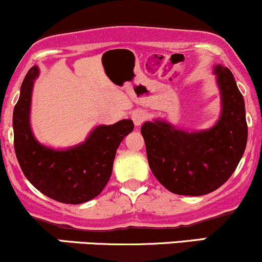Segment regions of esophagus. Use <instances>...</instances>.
<instances>
[{
	"label": "esophagus",
	"mask_w": 262,
	"mask_h": 262,
	"mask_svg": "<svg viewBox=\"0 0 262 262\" xmlns=\"http://www.w3.org/2000/svg\"><path fill=\"white\" fill-rule=\"evenodd\" d=\"M132 118H133L134 124L138 127V125L143 124V123L146 121V118H148V113L143 110H137L133 113V116H132Z\"/></svg>",
	"instance_id": "1"
}]
</instances>
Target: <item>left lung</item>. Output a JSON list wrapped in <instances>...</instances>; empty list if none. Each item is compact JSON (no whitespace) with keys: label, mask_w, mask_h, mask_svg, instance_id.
<instances>
[{"label":"left lung","mask_w":262,"mask_h":262,"mask_svg":"<svg viewBox=\"0 0 262 262\" xmlns=\"http://www.w3.org/2000/svg\"><path fill=\"white\" fill-rule=\"evenodd\" d=\"M214 74L222 97L214 127L186 132L159 119L141 127L150 169L172 193L202 196L215 191L233 175L245 151L244 98L229 69L217 65Z\"/></svg>","instance_id":"obj_1"}]
</instances>
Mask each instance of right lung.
<instances>
[{"instance_id": "add662e5", "label": "right lung", "mask_w": 262, "mask_h": 262, "mask_svg": "<svg viewBox=\"0 0 262 262\" xmlns=\"http://www.w3.org/2000/svg\"><path fill=\"white\" fill-rule=\"evenodd\" d=\"M39 69L33 66L20 86L13 111L14 151L28 181L45 196L61 203L80 204L97 197L112 175L117 149L133 130L130 119L98 125L89 138L68 150L39 144L29 124L32 90Z\"/></svg>"}]
</instances>
